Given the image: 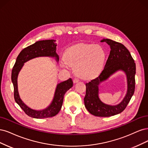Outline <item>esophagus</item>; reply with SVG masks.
Here are the masks:
<instances>
[{
	"label": "esophagus",
	"instance_id": "34e87169",
	"mask_svg": "<svg viewBox=\"0 0 148 148\" xmlns=\"http://www.w3.org/2000/svg\"><path fill=\"white\" fill-rule=\"evenodd\" d=\"M79 79L78 78H74L73 82H74V83H77L79 82Z\"/></svg>",
	"mask_w": 148,
	"mask_h": 148
}]
</instances>
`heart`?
<instances>
[{
	"label": "heart",
	"mask_w": 148,
	"mask_h": 148,
	"mask_svg": "<svg viewBox=\"0 0 148 148\" xmlns=\"http://www.w3.org/2000/svg\"><path fill=\"white\" fill-rule=\"evenodd\" d=\"M105 57V51L101 45L79 44L65 51L62 65L73 66L75 74L80 77L91 79L101 72Z\"/></svg>",
	"instance_id": "obj_1"
}]
</instances>
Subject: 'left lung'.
Instances as JSON below:
<instances>
[{
	"instance_id": "8db88e82",
	"label": "left lung",
	"mask_w": 148,
	"mask_h": 148,
	"mask_svg": "<svg viewBox=\"0 0 148 148\" xmlns=\"http://www.w3.org/2000/svg\"><path fill=\"white\" fill-rule=\"evenodd\" d=\"M110 45L111 51L103 70L97 78L85 84L86 94L84 97L85 106L92 115L98 117H110L122 112L130 101L135 88L136 65L134 60L126 47L111 39H103ZM118 70H122L127 75L128 89L123 101L116 106H107L98 97V85Z\"/></svg>"
}]
</instances>
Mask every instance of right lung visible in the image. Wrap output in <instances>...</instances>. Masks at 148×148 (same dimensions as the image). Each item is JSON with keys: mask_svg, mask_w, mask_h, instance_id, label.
<instances>
[{"mask_svg": "<svg viewBox=\"0 0 148 148\" xmlns=\"http://www.w3.org/2000/svg\"><path fill=\"white\" fill-rule=\"evenodd\" d=\"M54 40L37 41L35 44L24 49L18 55L12 72V81L14 87V98L15 101L27 115L36 119H44L56 116L61 108L66 92L73 86V81L71 78L58 84L55 97L50 105L44 110L36 111L26 106L21 101L18 92L17 77L24 63L28 60L39 56L55 57L59 60L58 55L56 53V44Z\"/></svg>", "mask_w": 148, "mask_h": 148, "instance_id": "add662e5", "label": "right lung"}]
</instances>
